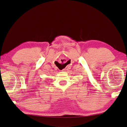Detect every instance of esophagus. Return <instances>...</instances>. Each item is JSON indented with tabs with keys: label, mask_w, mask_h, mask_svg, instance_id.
Here are the masks:
<instances>
[{
	"label": "esophagus",
	"mask_w": 127,
	"mask_h": 127,
	"mask_svg": "<svg viewBox=\"0 0 127 127\" xmlns=\"http://www.w3.org/2000/svg\"><path fill=\"white\" fill-rule=\"evenodd\" d=\"M64 69H63V70H61V71H64Z\"/></svg>",
	"instance_id": "esophagus-1"
}]
</instances>
